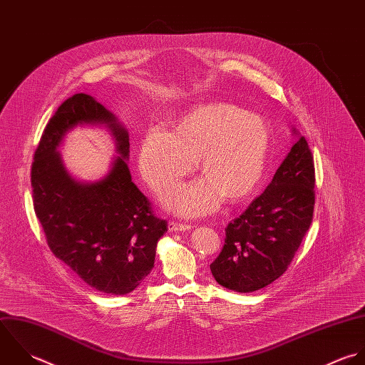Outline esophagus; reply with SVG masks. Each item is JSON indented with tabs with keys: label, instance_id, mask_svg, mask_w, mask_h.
I'll return each instance as SVG.
<instances>
[{
	"label": "esophagus",
	"instance_id": "obj_1",
	"mask_svg": "<svg viewBox=\"0 0 365 365\" xmlns=\"http://www.w3.org/2000/svg\"><path fill=\"white\" fill-rule=\"evenodd\" d=\"M192 227L191 225H185V224H178V222H168V231L170 232H182V231H190Z\"/></svg>",
	"mask_w": 365,
	"mask_h": 365
}]
</instances>
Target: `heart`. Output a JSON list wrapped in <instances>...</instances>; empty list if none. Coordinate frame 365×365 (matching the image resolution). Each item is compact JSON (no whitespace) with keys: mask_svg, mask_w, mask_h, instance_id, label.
<instances>
[{"mask_svg":"<svg viewBox=\"0 0 365 365\" xmlns=\"http://www.w3.org/2000/svg\"><path fill=\"white\" fill-rule=\"evenodd\" d=\"M272 153V130L262 118L222 102L192 108L170 133L147 131L140 143L138 165L155 191L187 177L197 161L202 180L175 187L163 195L164 207L195 218L218 208L221 201L237 205L260 188Z\"/></svg>","mask_w":365,"mask_h":365,"instance_id":"obj_1","label":"heart"}]
</instances>
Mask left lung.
<instances>
[{
	"label": "left lung",
	"mask_w": 365,
	"mask_h": 365,
	"mask_svg": "<svg viewBox=\"0 0 365 365\" xmlns=\"http://www.w3.org/2000/svg\"><path fill=\"white\" fill-rule=\"evenodd\" d=\"M314 181L312 151L299 135L267 188L227 227L210 266L221 286L250 293L286 272L313 220Z\"/></svg>",
	"instance_id": "8db88e82"
}]
</instances>
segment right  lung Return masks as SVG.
Masks as SVG:
<instances>
[{
	"label": "right lung",
	"instance_id": "add662e5",
	"mask_svg": "<svg viewBox=\"0 0 365 365\" xmlns=\"http://www.w3.org/2000/svg\"><path fill=\"white\" fill-rule=\"evenodd\" d=\"M110 128L120 155L99 182L82 183L63 165L57 147L76 125ZM128 131L85 93L66 99L46 124L31 168L32 200L49 249L91 287L108 294L133 292L154 267L167 222L154 217L131 181Z\"/></svg>",
	"mask_w": 365,
	"mask_h": 365
}]
</instances>
